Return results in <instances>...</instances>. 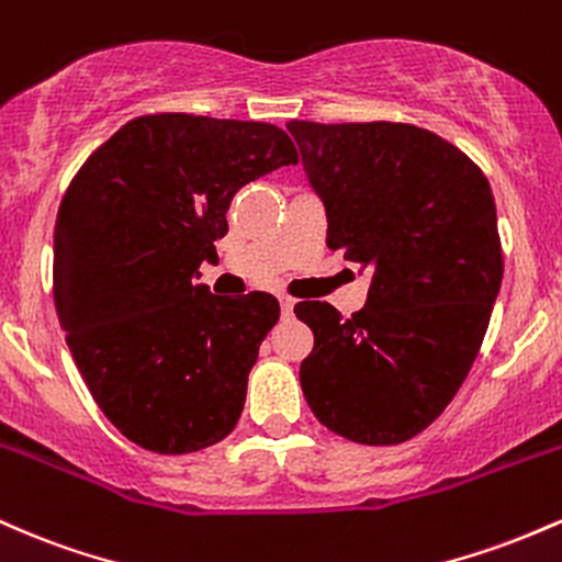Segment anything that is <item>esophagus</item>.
<instances>
[{
  "label": "esophagus",
  "mask_w": 562,
  "mask_h": 562,
  "mask_svg": "<svg viewBox=\"0 0 562 562\" xmlns=\"http://www.w3.org/2000/svg\"><path fill=\"white\" fill-rule=\"evenodd\" d=\"M279 305H281V315H283V318H289V315L294 313V300L286 297V294H281Z\"/></svg>",
  "instance_id": "34e87169"
}]
</instances>
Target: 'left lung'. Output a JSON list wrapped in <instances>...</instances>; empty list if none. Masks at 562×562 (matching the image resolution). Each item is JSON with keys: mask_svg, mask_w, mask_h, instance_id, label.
Segmentation results:
<instances>
[{"mask_svg": "<svg viewBox=\"0 0 562 562\" xmlns=\"http://www.w3.org/2000/svg\"><path fill=\"white\" fill-rule=\"evenodd\" d=\"M326 210V244L371 273L345 318L297 302L313 329L300 366L321 425L395 446L443 414L481 350L504 260L485 175L457 145L414 124L289 122Z\"/></svg>", "mask_w": 562, "mask_h": 562, "instance_id": "1", "label": "left lung"}]
</instances>
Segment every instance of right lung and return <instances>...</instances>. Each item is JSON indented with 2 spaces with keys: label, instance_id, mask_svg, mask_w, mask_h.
<instances>
[{
  "label": "right lung",
  "instance_id": "1",
  "mask_svg": "<svg viewBox=\"0 0 562 562\" xmlns=\"http://www.w3.org/2000/svg\"><path fill=\"white\" fill-rule=\"evenodd\" d=\"M297 164L276 124L156 113L100 145L55 220V307L100 412L156 453H191L236 427L260 342L279 321L265 292L217 297L233 196Z\"/></svg>",
  "mask_w": 562,
  "mask_h": 562
}]
</instances>
